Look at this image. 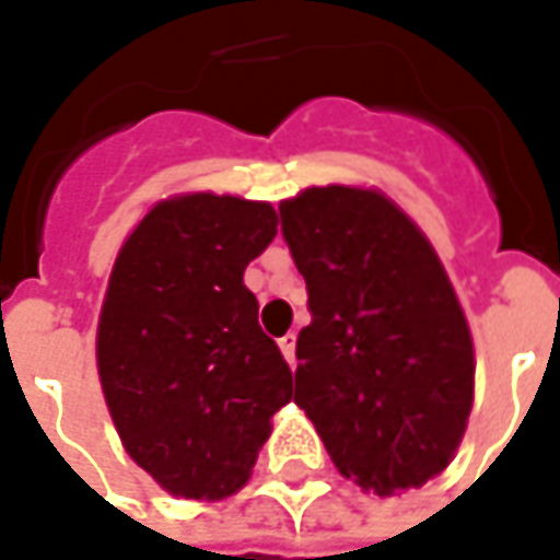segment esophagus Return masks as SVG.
<instances>
[{"instance_id":"esophagus-1","label":"esophagus","mask_w":560,"mask_h":560,"mask_svg":"<svg viewBox=\"0 0 560 560\" xmlns=\"http://www.w3.org/2000/svg\"><path fill=\"white\" fill-rule=\"evenodd\" d=\"M280 352H283V358H287L290 364H295V334H287L280 339Z\"/></svg>"}]
</instances>
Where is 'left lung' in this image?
Segmentation results:
<instances>
[{
	"instance_id": "obj_1",
	"label": "left lung",
	"mask_w": 560,
	"mask_h": 560,
	"mask_svg": "<svg viewBox=\"0 0 560 560\" xmlns=\"http://www.w3.org/2000/svg\"><path fill=\"white\" fill-rule=\"evenodd\" d=\"M280 221L312 312L295 405L346 480L418 489L448 467L474 405V342L436 252L376 189L312 186Z\"/></svg>"
}]
</instances>
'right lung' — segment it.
Listing matches in <instances>:
<instances>
[{
    "instance_id": "obj_1",
    "label": "right lung",
    "mask_w": 560,
    "mask_h": 560,
    "mask_svg": "<svg viewBox=\"0 0 560 560\" xmlns=\"http://www.w3.org/2000/svg\"><path fill=\"white\" fill-rule=\"evenodd\" d=\"M277 236L268 202L189 192L127 236L98 314L102 393L127 455L171 495L243 489L292 371L243 273Z\"/></svg>"
}]
</instances>
